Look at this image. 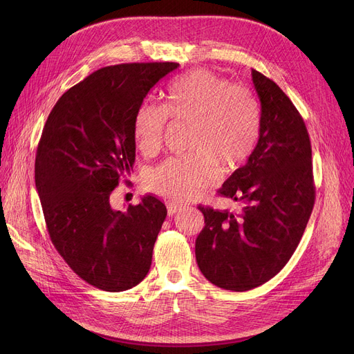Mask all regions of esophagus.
Listing matches in <instances>:
<instances>
[{
  "instance_id": "34e87169",
  "label": "esophagus",
  "mask_w": 354,
  "mask_h": 354,
  "mask_svg": "<svg viewBox=\"0 0 354 354\" xmlns=\"http://www.w3.org/2000/svg\"><path fill=\"white\" fill-rule=\"evenodd\" d=\"M180 209H182V205H179V203H175V202L167 203V214H169L171 216L175 215L176 212H179Z\"/></svg>"
}]
</instances>
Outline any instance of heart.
<instances>
[{
	"label": "heart",
	"mask_w": 354,
	"mask_h": 354,
	"mask_svg": "<svg viewBox=\"0 0 354 354\" xmlns=\"http://www.w3.org/2000/svg\"><path fill=\"white\" fill-rule=\"evenodd\" d=\"M167 118L189 123L188 156L169 158L145 178V188L171 202L196 199L221 174L243 166L261 133V106L254 93L221 74L196 68L171 86L165 106L143 102L133 119V138L143 156L160 151Z\"/></svg>",
	"instance_id": "obj_1"
}]
</instances>
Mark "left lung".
<instances>
[{"label": "left lung", "instance_id": "1", "mask_svg": "<svg viewBox=\"0 0 354 354\" xmlns=\"http://www.w3.org/2000/svg\"><path fill=\"white\" fill-rule=\"evenodd\" d=\"M261 133L247 163L219 195L239 212L198 207L205 227L195 243L196 263L219 288L247 291L280 272L299 247L315 201L311 143L306 123L286 93L257 70Z\"/></svg>", "mask_w": 354, "mask_h": 354}]
</instances>
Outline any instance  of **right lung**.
Masks as SVG:
<instances>
[{
	"label": "right lung",
	"instance_id": "obj_1",
	"mask_svg": "<svg viewBox=\"0 0 354 354\" xmlns=\"http://www.w3.org/2000/svg\"><path fill=\"white\" fill-rule=\"evenodd\" d=\"M178 63L103 67L68 88L44 124L35 188L47 231L68 267L90 286L119 292L138 286L152 264L166 207L146 195L126 211L110 207L133 169V119L151 88Z\"/></svg>",
	"mask_w": 354,
	"mask_h": 354
}]
</instances>
